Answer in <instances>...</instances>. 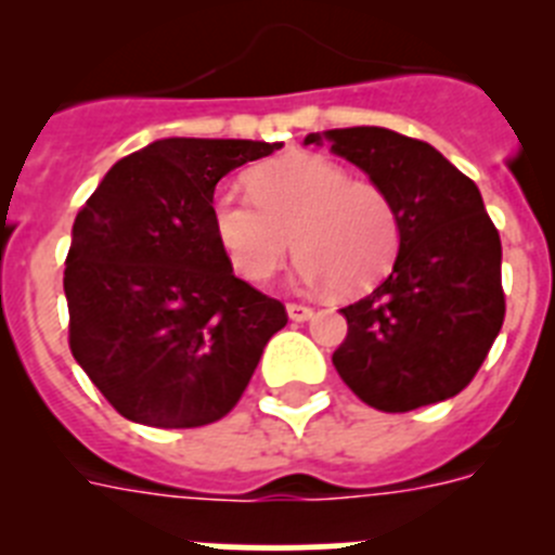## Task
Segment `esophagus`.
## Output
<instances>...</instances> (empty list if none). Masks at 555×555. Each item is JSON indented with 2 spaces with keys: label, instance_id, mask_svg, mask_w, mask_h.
I'll return each mask as SVG.
<instances>
[{
  "label": "esophagus",
  "instance_id": "1",
  "mask_svg": "<svg viewBox=\"0 0 555 555\" xmlns=\"http://www.w3.org/2000/svg\"><path fill=\"white\" fill-rule=\"evenodd\" d=\"M286 311H288V317H292L294 322H306V320H311V317H313V308L311 306H300V302H288Z\"/></svg>",
  "mask_w": 555,
  "mask_h": 555
}]
</instances>
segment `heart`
Returning a JSON list of instances; mask_svg holds the SVG:
<instances>
[{"label": "heart", "instance_id": "heart-1", "mask_svg": "<svg viewBox=\"0 0 555 555\" xmlns=\"http://www.w3.org/2000/svg\"><path fill=\"white\" fill-rule=\"evenodd\" d=\"M253 199L217 194L210 224L233 269L249 283H269L300 258L308 283L338 294L375 286L400 249V214L375 180L350 178L336 160L292 152L247 175Z\"/></svg>", "mask_w": 555, "mask_h": 555}]
</instances>
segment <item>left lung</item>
I'll return each instance as SVG.
<instances>
[{
	"label": "left lung",
	"mask_w": 555,
	"mask_h": 555,
	"mask_svg": "<svg viewBox=\"0 0 555 555\" xmlns=\"http://www.w3.org/2000/svg\"><path fill=\"white\" fill-rule=\"evenodd\" d=\"M311 132L306 144H320ZM331 150L384 185L400 214L389 278L341 308L347 336L333 366L386 414L467 389L506 317L500 235L480 191L442 152L386 127L327 130Z\"/></svg>",
	"instance_id": "8db88e82"
}]
</instances>
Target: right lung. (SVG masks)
Segmentation results:
<instances>
[{
    "label": "right lung",
    "instance_id": "1",
    "mask_svg": "<svg viewBox=\"0 0 555 555\" xmlns=\"http://www.w3.org/2000/svg\"><path fill=\"white\" fill-rule=\"evenodd\" d=\"M278 146L155 141L113 166L77 214L63 272L68 347L132 423L222 420L286 327V306L235 278L210 224L219 180Z\"/></svg>",
    "mask_w": 555,
    "mask_h": 555
}]
</instances>
